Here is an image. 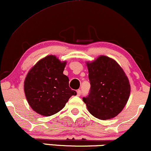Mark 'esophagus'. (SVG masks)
<instances>
[{"instance_id": "esophagus-1", "label": "esophagus", "mask_w": 151, "mask_h": 151, "mask_svg": "<svg viewBox=\"0 0 151 151\" xmlns=\"http://www.w3.org/2000/svg\"><path fill=\"white\" fill-rule=\"evenodd\" d=\"M81 90H78L77 91V95L78 96H81Z\"/></svg>"}]
</instances>
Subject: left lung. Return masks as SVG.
Returning a JSON list of instances; mask_svg holds the SVG:
<instances>
[{
  "label": "left lung",
  "mask_w": 151,
  "mask_h": 151,
  "mask_svg": "<svg viewBox=\"0 0 151 151\" xmlns=\"http://www.w3.org/2000/svg\"><path fill=\"white\" fill-rule=\"evenodd\" d=\"M90 93L83 101L95 118L109 120L117 116L129 99L130 84L125 73L114 59L100 56L87 62Z\"/></svg>",
  "instance_id": "1"
}]
</instances>
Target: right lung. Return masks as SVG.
Returning a JSON list of instances; mask_svg holds the SVG:
<instances>
[{
    "mask_svg": "<svg viewBox=\"0 0 151 151\" xmlns=\"http://www.w3.org/2000/svg\"><path fill=\"white\" fill-rule=\"evenodd\" d=\"M66 61L49 55L38 61L28 73L24 81V93L35 112L44 116L58 113L76 91L68 86V78L64 75Z\"/></svg>",
    "mask_w": 151,
    "mask_h": 151,
    "instance_id": "add662e5",
    "label": "right lung"
}]
</instances>
